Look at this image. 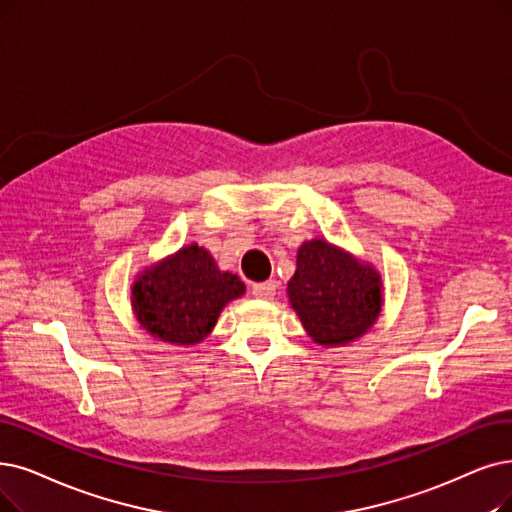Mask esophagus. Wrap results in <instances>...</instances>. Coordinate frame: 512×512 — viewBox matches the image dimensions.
<instances>
[{"label": "esophagus", "instance_id": "34e87169", "mask_svg": "<svg viewBox=\"0 0 512 512\" xmlns=\"http://www.w3.org/2000/svg\"><path fill=\"white\" fill-rule=\"evenodd\" d=\"M252 294L262 300H271L277 294V283L275 281H262L252 285Z\"/></svg>", "mask_w": 512, "mask_h": 512}]
</instances>
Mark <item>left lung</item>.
<instances>
[{
    "instance_id": "obj_1",
    "label": "left lung",
    "mask_w": 512,
    "mask_h": 512,
    "mask_svg": "<svg viewBox=\"0 0 512 512\" xmlns=\"http://www.w3.org/2000/svg\"><path fill=\"white\" fill-rule=\"evenodd\" d=\"M288 300L315 344L346 346L376 325L384 285L372 262L315 237L298 248Z\"/></svg>"
}]
</instances>
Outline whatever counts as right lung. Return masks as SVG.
Returning <instances> with one entry per match:
<instances>
[{"label":"right lung","instance_id":"1","mask_svg":"<svg viewBox=\"0 0 512 512\" xmlns=\"http://www.w3.org/2000/svg\"><path fill=\"white\" fill-rule=\"evenodd\" d=\"M245 294L243 281L220 271L203 245L189 243L142 269L132 283V311L149 336L176 346L206 340L229 302Z\"/></svg>","mask_w":512,"mask_h":512}]
</instances>
